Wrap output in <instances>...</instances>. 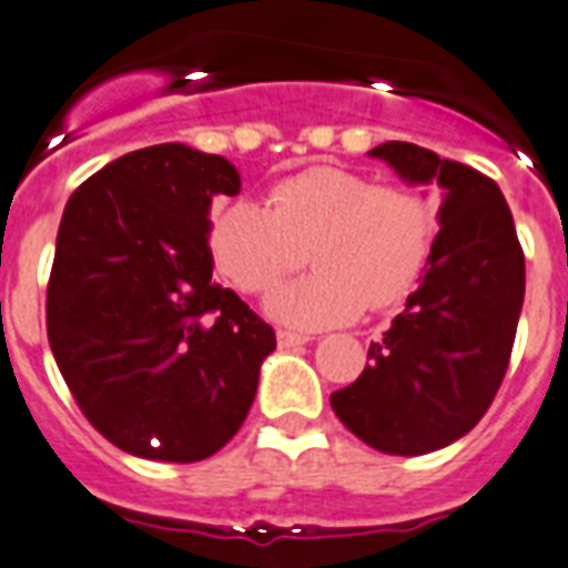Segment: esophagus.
I'll list each match as a JSON object with an SVG mask.
<instances>
[{
  "label": "esophagus",
  "mask_w": 568,
  "mask_h": 568,
  "mask_svg": "<svg viewBox=\"0 0 568 568\" xmlns=\"http://www.w3.org/2000/svg\"><path fill=\"white\" fill-rule=\"evenodd\" d=\"M312 337L308 335H300V332H288V328H280L276 332V343L283 346V349H292V346H303V343H308Z\"/></svg>",
  "instance_id": "1"
}]
</instances>
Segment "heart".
<instances>
[{
    "label": "heart",
    "instance_id": "heart-1",
    "mask_svg": "<svg viewBox=\"0 0 568 568\" xmlns=\"http://www.w3.org/2000/svg\"><path fill=\"white\" fill-rule=\"evenodd\" d=\"M207 245L219 274L242 294L271 292L308 256L312 274L271 294L268 312L288 326L328 328L416 288L436 245V211L416 187L323 164L274 181L265 207L222 204Z\"/></svg>",
    "mask_w": 568,
    "mask_h": 568
}]
</instances>
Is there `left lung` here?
Wrapping results in <instances>:
<instances>
[{"label": "left lung", "instance_id": "left-lung-1", "mask_svg": "<svg viewBox=\"0 0 568 568\" xmlns=\"http://www.w3.org/2000/svg\"><path fill=\"white\" fill-rule=\"evenodd\" d=\"M384 159L413 184L438 181L436 245L422 285L332 409L361 442L393 456L447 447L488 413L505 378L526 294V256L511 211L488 175L407 141Z\"/></svg>", "mask_w": 568, "mask_h": 568}]
</instances>
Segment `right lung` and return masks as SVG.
<instances>
[{"label": "right lung", "instance_id": "obj_1", "mask_svg": "<svg viewBox=\"0 0 568 568\" xmlns=\"http://www.w3.org/2000/svg\"><path fill=\"white\" fill-rule=\"evenodd\" d=\"M240 193L222 155H121L65 204L45 294L54 361L94 430L141 459L202 462L236 436L276 335L213 280L207 211Z\"/></svg>", "mask_w": 568, "mask_h": 568}]
</instances>
